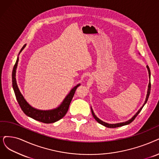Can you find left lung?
I'll use <instances>...</instances> for the list:
<instances>
[{
    "mask_svg": "<svg viewBox=\"0 0 159 159\" xmlns=\"http://www.w3.org/2000/svg\"><path fill=\"white\" fill-rule=\"evenodd\" d=\"M147 68H148V73H149V85H148V93H147V95H146V98H145V102L143 103V106L140 107V109H139L136 113L135 115L132 117L131 119H130L129 120H126V121L125 122H123V123H116V124H110V123H107L106 122H104L102 121V120H100L99 118H98L96 115H95L92 107H91V112H92V114H93V116L94 117V118L95 119V120H97V121L98 123H99L100 124H101L102 125H103L104 126H106V127H107V128H116V127H119V126H124V125H129L130 124V123H132L133 120H134V119L136 117V116L138 115L139 113L141 111V110H142L143 107L144 106V105L146 104V102H147V101L148 100V98L149 97V94H150V91H151V72H150V69L149 68L148 66H147Z\"/></svg>",
    "mask_w": 159,
    "mask_h": 159,
    "instance_id": "left-lung-1",
    "label": "left lung"
}]
</instances>
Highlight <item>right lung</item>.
<instances>
[{"mask_svg": "<svg viewBox=\"0 0 159 159\" xmlns=\"http://www.w3.org/2000/svg\"><path fill=\"white\" fill-rule=\"evenodd\" d=\"M26 45L27 44H25L23 46L20 53L18 54V56L25 48V46H26ZM18 61L19 57H17L16 64L13 68V71H12V86H13V89L14 91V93L17 101L18 102V104L20 106L21 110L25 113V115L34 119V120H39V121L42 122L43 123H53L62 119L67 113L70 104L72 100L76 89L80 85V84L75 85L72 89L70 93L66 95V97L65 98V99L63 100L61 104L57 107H56V108L48 110L36 109L35 107L31 106L27 102V100L25 99L24 97L23 96V94H21L20 90V89H19L17 86L16 76Z\"/></svg>", "mask_w": 159, "mask_h": 159, "instance_id": "right-lung-1", "label": "right lung"}]
</instances>
